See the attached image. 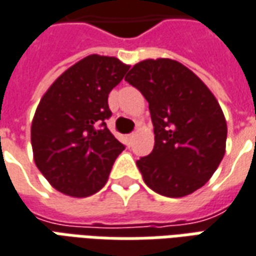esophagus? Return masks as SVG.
<instances>
[{
    "label": "esophagus",
    "mask_w": 256,
    "mask_h": 256,
    "mask_svg": "<svg viewBox=\"0 0 256 256\" xmlns=\"http://www.w3.org/2000/svg\"><path fill=\"white\" fill-rule=\"evenodd\" d=\"M134 136H136L134 133H130V134H128V136H126V141H128V144H130V142H132V140L134 138Z\"/></svg>",
    "instance_id": "esophagus-1"
}]
</instances>
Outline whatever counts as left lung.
Here are the masks:
<instances>
[{"instance_id":"8db88e82","label":"left lung","mask_w":256,"mask_h":256,"mask_svg":"<svg viewBox=\"0 0 256 256\" xmlns=\"http://www.w3.org/2000/svg\"><path fill=\"white\" fill-rule=\"evenodd\" d=\"M148 101L152 152L137 160L146 184L160 196H188L208 182L224 155L228 126L219 104L188 68L146 60L124 78Z\"/></svg>"}]
</instances>
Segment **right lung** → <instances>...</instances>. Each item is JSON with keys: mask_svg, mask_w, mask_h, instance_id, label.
<instances>
[{"mask_svg": "<svg viewBox=\"0 0 256 256\" xmlns=\"http://www.w3.org/2000/svg\"><path fill=\"white\" fill-rule=\"evenodd\" d=\"M130 66L114 56L88 55L54 82L32 123L34 162L56 190L88 196L101 190L124 150L106 128L110 90Z\"/></svg>", "mask_w": 256, "mask_h": 256, "instance_id": "1", "label": "right lung"}]
</instances>
